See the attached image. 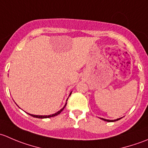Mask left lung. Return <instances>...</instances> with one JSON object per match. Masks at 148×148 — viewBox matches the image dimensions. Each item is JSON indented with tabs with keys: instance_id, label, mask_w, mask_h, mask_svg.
<instances>
[{
	"instance_id": "obj_1",
	"label": "left lung",
	"mask_w": 148,
	"mask_h": 148,
	"mask_svg": "<svg viewBox=\"0 0 148 148\" xmlns=\"http://www.w3.org/2000/svg\"><path fill=\"white\" fill-rule=\"evenodd\" d=\"M121 118H122V117H121ZM121 118H119V119H117V120H106V119H104V118H100V119H102V120H104V121H106V122H115V121H117V120H120Z\"/></svg>"
}]
</instances>
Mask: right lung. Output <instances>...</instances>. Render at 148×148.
<instances>
[{
    "mask_svg": "<svg viewBox=\"0 0 148 148\" xmlns=\"http://www.w3.org/2000/svg\"><path fill=\"white\" fill-rule=\"evenodd\" d=\"M71 93H70V95H69V96L70 95H71ZM67 101V100H66ZM66 104L64 105V107H63V108L62 109H61V110H59V111H58L57 112H56L55 113V114H50V115H34V114H29V115H31V116H32V117H36V118H40V119H44V118H49V117H54V116H56V115H58V114H59L61 113V112H62L63 111V110L64 109V107H66Z\"/></svg>",
    "mask_w": 148,
    "mask_h": 148,
    "instance_id": "1",
    "label": "right lung"
}]
</instances>
